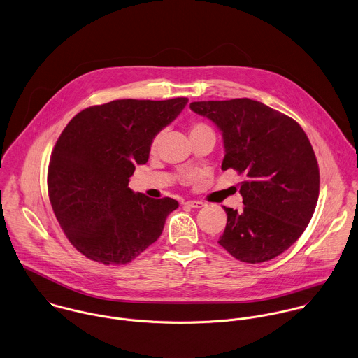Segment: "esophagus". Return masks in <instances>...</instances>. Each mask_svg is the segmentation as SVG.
Instances as JSON below:
<instances>
[{"instance_id":"esophagus-1","label":"esophagus","mask_w":358,"mask_h":358,"mask_svg":"<svg viewBox=\"0 0 358 358\" xmlns=\"http://www.w3.org/2000/svg\"><path fill=\"white\" fill-rule=\"evenodd\" d=\"M184 205L189 206V208H195V209H201V208L205 206V203L199 202V201H187Z\"/></svg>"}]
</instances>
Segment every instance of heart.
<instances>
[{"mask_svg": "<svg viewBox=\"0 0 358 358\" xmlns=\"http://www.w3.org/2000/svg\"><path fill=\"white\" fill-rule=\"evenodd\" d=\"M188 131H189L191 140L196 138V137H202V136H213L215 137L213 127L209 123L203 122V120H196V119L192 120L188 126ZM160 140H162V133H157V134L153 136V138L150 141V146H149L150 152H156V149L160 143Z\"/></svg>", "mask_w": 358, "mask_h": 358, "instance_id": "obj_1", "label": "heart"}]
</instances>
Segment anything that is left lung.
<instances>
[{"label": "left lung", "mask_w": 358, "mask_h": 358, "mask_svg": "<svg viewBox=\"0 0 358 358\" xmlns=\"http://www.w3.org/2000/svg\"><path fill=\"white\" fill-rule=\"evenodd\" d=\"M191 109L222 131L221 170L243 176L241 212L224 206L218 243L243 263L268 262L289 249L314 215L320 169L300 124L249 98L192 102Z\"/></svg>", "instance_id": "1"}]
</instances>
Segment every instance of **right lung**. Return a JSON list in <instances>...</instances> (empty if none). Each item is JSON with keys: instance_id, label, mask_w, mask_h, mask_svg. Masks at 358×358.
Segmentation results:
<instances>
[{"instance_id": "1", "label": "right lung", "mask_w": 358, "mask_h": 358, "mask_svg": "<svg viewBox=\"0 0 358 358\" xmlns=\"http://www.w3.org/2000/svg\"><path fill=\"white\" fill-rule=\"evenodd\" d=\"M188 98L117 99L78 112L51 153L47 185L57 220L73 246L105 266L127 264L157 241L171 198L134 194L129 178L149 157L155 134Z\"/></svg>"}]
</instances>
